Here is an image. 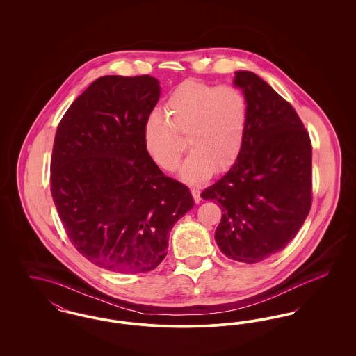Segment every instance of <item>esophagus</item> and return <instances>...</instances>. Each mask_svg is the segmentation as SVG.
Wrapping results in <instances>:
<instances>
[{"label": "esophagus", "instance_id": "esophagus-1", "mask_svg": "<svg viewBox=\"0 0 356 356\" xmlns=\"http://www.w3.org/2000/svg\"><path fill=\"white\" fill-rule=\"evenodd\" d=\"M191 193H192V196H193V199H195V203H200V200H202V197H200V189H199L197 186H192V188H191Z\"/></svg>", "mask_w": 356, "mask_h": 356}]
</instances>
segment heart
<instances>
[{
  "label": "heart",
  "instance_id": "heart-1",
  "mask_svg": "<svg viewBox=\"0 0 356 356\" xmlns=\"http://www.w3.org/2000/svg\"><path fill=\"white\" fill-rule=\"evenodd\" d=\"M165 118L151 113L143 127L145 151L163 170H176L186 149L177 136H186L191 153L180 176L188 183L207 180L213 170L229 168L241 152L247 135L250 106L235 86L186 80L164 102Z\"/></svg>",
  "mask_w": 356,
  "mask_h": 356
}]
</instances>
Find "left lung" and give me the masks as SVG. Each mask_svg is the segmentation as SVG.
Returning a JSON list of instances; mask_svg holds the SVG:
<instances>
[{"mask_svg": "<svg viewBox=\"0 0 356 356\" xmlns=\"http://www.w3.org/2000/svg\"><path fill=\"white\" fill-rule=\"evenodd\" d=\"M234 85L250 106L247 135L234 165L202 197L221 205V252L257 263L284 250L308 216L312 147L298 113L271 85L248 70L235 72Z\"/></svg>", "mask_w": 356, "mask_h": 356, "instance_id": "obj_1", "label": "left lung"}]
</instances>
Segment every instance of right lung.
Wrapping results in <instances>:
<instances>
[{"mask_svg": "<svg viewBox=\"0 0 356 356\" xmlns=\"http://www.w3.org/2000/svg\"><path fill=\"white\" fill-rule=\"evenodd\" d=\"M151 76H104L58 124L51 192L69 240L108 271L141 273L167 256L170 229L195 202L145 151L144 121L160 99Z\"/></svg>", "mask_w": 356, "mask_h": 356, "instance_id": "right-lung-1", "label": "right lung"}]
</instances>
